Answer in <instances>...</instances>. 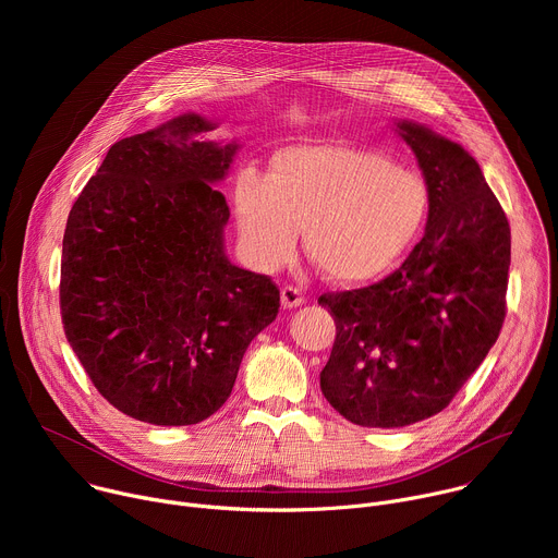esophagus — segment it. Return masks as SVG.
<instances>
[{
    "label": "esophagus",
    "instance_id": "obj_1",
    "mask_svg": "<svg viewBox=\"0 0 558 558\" xmlns=\"http://www.w3.org/2000/svg\"><path fill=\"white\" fill-rule=\"evenodd\" d=\"M280 300H282V306L284 308H295V306H302L304 304V295L295 289V287H284L280 291Z\"/></svg>",
    "mask_w": 558,
    "mask_h": 558
}]
</instances>
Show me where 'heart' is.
Returning a JSON list of instances; mask_svg holds the SVG:
<instances>
[{"label": "heart", "instance_id": "heart-1", "mask_svg": "<svg viewBox=\"0 0 558 558\" xmlns=\"http://www.w3.org/2000/svg\"><path fill=\"white\" fill-rule=\"evenodd\" d=\"M233 209L250 260L265 271L284 265L304 235L306 256L329 280L362 284L400 260L428 216L424 179L375 149L295 143L233 181Z\"/></svg>", "mask_w": 558, "mask_h": 558}]
</instances>
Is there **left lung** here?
<instances>
[{
  "label": "left lung",
  "mask_w": 558,
  "mask_h": 558,
  "mask_svg": "<svg viewBox=\"0 0 558 558\" xmlns=\"http://www.w3.org/2000/svg\"><path fill=\"white\" fill-rule=\"evenodd\" d=\"M395 132L428 187L424 238L381 282L317 298L338 329L323 395L368 428L450 404L499 338L510 269L508 218L470 151L415 121L397 119Z\"/></svg>",
  "instance_id": "left-lung-1"
}]
</instances>
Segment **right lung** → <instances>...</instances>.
Here are the masks:
<instances>
[{
	"label": "right lung",
	"mask_w": 558,
	"mask_h": 558,
	"mask_svg": "<svg viewBox=\"0 0 558 558\" xmlns=\"http://www.w3.org/2000/svg\"><path fill=\"white\" fill-rule=\"evenodd\" d=\"M183 112L121 138L70 209L61 256L65 338L121 413L190 426L231 395L278 287L225 252V181L238 141Z\"/></svg>",
	"instance_id": "add662e5"
}]
</instances>
